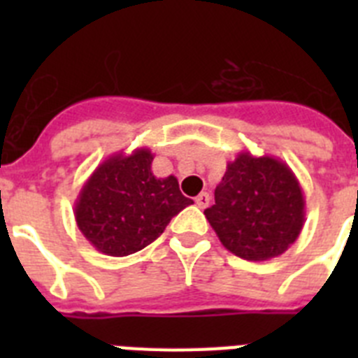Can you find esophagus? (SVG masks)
I'll use <instances>...</instances> for the list:
<instances>
[{"instance_id":"esophagus-1","label":"esophagus","mask_w":358,"mask_h":358,"mask_svg":"<svg viewBox=\"0 0 358 358\" xmlns=\"http://www.w3.org/2000/svg\"><path fill=\"white\" fill-rule=\"evenodd\" d=\"M195 204H197L201 210H204V208L210 204V194H206V192H202V194H199L197 197H195Z\"/></svg>"}]
</instances>
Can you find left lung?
Wrapping results in <instances>:
<instances>
[{
  "mask_svg": "<svg viewBox=\"0 0 358 358\" xmlns=\"http://www.w3.org/2000/svg\"><path fill=\"white\" fill-rule=\"evenodd\" d=\"M224 248L249 262L283 255L305 224V197L290 166L273 156L240 152L227 163L204 210Z\"/></svg>",
  "mask_w": 358,
  "mask_h": 358,
  "instance_id": "8db88e82",
  "label": "left lung"
}]
</instances>
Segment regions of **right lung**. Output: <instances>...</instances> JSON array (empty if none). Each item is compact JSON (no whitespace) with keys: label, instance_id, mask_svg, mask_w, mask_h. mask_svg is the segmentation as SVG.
Here are the masks:
<instances>
[{"label":"right lung","instance_id":"obj_1","mask_svg":"<svg viewBox=\"0 0 358 358\" xmlns=\"http://www.w3.org/2000/svg\"><path fill=\"white\" fill-rule=\"evenodd\" d=\"M148 148L118 152L96 166L75 202L82 235L107 256H127L152 243L194 201L181 194L173 176L152 173Z\"/></svg>","mask_w":358,"mask_h":358}]
</instances>
